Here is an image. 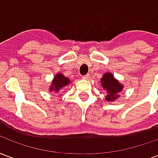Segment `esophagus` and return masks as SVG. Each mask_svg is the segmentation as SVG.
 Wrapping results in <instances>:
<instances>
[{
  "instance_id": "obj_1",
  "label": "esophagus",
  "mask_w": 158,
  "mask_h": 158,
  "mask_svg": "<svg viewBox=\"0 0 158 158\" xmlns=\"http://www.w3.org/2000/svg\"><path fill=\"white\" fill-rule=\"evenodd\" d=\"M82 78H83V79H89V75H88V74H87V75H85V76H83Z\"/></svg>"
}]
</instances>
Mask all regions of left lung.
<instances>
[{
  "mask_svg": "<svg viewBox=\"0 0 158 158\" xmlns=\"http://www.w3.org/2000/svg\"><path fill=\"white\" fill-rule=\"evenodd\" d=\"M101 85L106 92L105 100L108 102H113L120 97V92L123 89V85L114 78L112 73H105L101 79Z\"/></svg>",
  "mask_w": 158,
  "mask_h": 158,
  "instance_id": "left-lung-1",
  "label": "left lung"
}]
</instances>
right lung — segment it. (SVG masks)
Listing matches in <instances>:
<instances>
[{"instance_id":"obj_1","label":"right lung","mask_w":158,"mask_h":158,"mask_svg":"<svg viewBox=\"0 0 158 158\" xmlns=\"http://www.w3.org/2000/svg\"><path fill=\"white\" fill-rule=\"evenodd\" d=\"M69 84H71L70 79L63 75L61 73H56L52 79V85L49 87L50 93L59 92L61 89H64L65 87L69 86Z\"/></svg>"}]
</instances>
